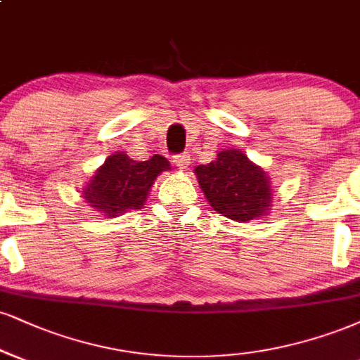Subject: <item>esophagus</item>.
<instances>
[{"label": "esophagus", "instance_id": "1", "mask_svg": "<svg viewBox=\"0 0 360 360\" xmlns=\"http://www.w3.org/2000/svg\"><path fill=\"white\" fill-rule=\"evenodd\" d=\"M172 162H174L179 169H188L189 164H191V158H189L188 153L176 154L174 158H172Z\"/></svg>", "mask_w": 360, "mask_h": 360}]
</instances>
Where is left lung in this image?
I'll use <instances>...</instances> for the list:
<instances>
[{
  "instance_id": "left-lung-1",
  "label": "left lung",
  "mask_w": 360,
  "mask_h": 360,
  "mask_svg": "<svg viewBox=\"0 0 360 360\" xmlns=\"http://www.w3.org/2000/svg\"><path fill=\"white\" fill-rule=\"evenodd\" d=\"M210 205L219 214L250 221L266 213L271 202L270 181L240 150H221L216 161L194 169Z\"/></svg>"
}]
</instances>
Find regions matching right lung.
<instances>
[{
  "label": "right lung",
  "instance_id": "1",
  "mask_svg": "<svg viewBox=\"0 0 360 360\" xmlns=\"http://www.w3.org/2000/svg\"><path fill=\"white\" fill-rule=\"evenodd\" d=\"M166 169H169V161L158 154L147 161H134L124 153L112 154L95 171L92 181L84 189V198L90 206L107 216L139 210L144 205L155 177Z\"/></svg>",
  "mask_w": 360,
  "mask_h": 360
}]
</instances>
